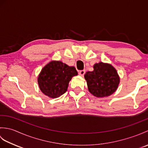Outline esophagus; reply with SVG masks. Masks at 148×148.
<instances>
[{"label":"esophagus","mask_w":148,"mask_h":148,"mask_svg":"<svg viewBox=\"0 0 148 148\" xmlns=\"http://www.w3.org/2000/svg\"><path fill=\"white\" fill-rule=\"evenodd\" d=\"M84 74H85V71H84V70H82V71H79V76H83Z\"/></svg>","instance_id":"esophagus-1"}]
</instances>
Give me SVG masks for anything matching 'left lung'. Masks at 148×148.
<instances>
[{
	"mask_svg": "<svg viewBox=\"0 0 148 148\" xmlns=\"http://www.w3.org/2000/svg\"><path fill=\"white\" fill-rule=\"evenodd\" d=\"M89 92L98 98L114 93L119 86L120 78L111 64L100 62L93 65V71L84 74Z\"/></svg>",
	"mask_w": 148,
	"mask_h": 148,
	"instance_id": "obj_1",
	"label": "left lung"
}]
</instances>
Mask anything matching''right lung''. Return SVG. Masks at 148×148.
Returning <instances> with one entry per match:
<instances>
[{
  "label": "right lung",
  "mask_w": 148,
  "mask_h": 148,
  "mask_svg": "<svg viewBox=\"0 0 148 148\" xmlns=\"http://www.w3.org/2000/svg\"><path fill=\"white\" fill-rule=\"evenodd\" d=\"M77 75L76 68L61 61H51L44 67L37 77L40 91L50 98L55 99L67 92L72 77Z\"/></svg>",
  "instance_id": "right-lung-1"
}]
</instances>
